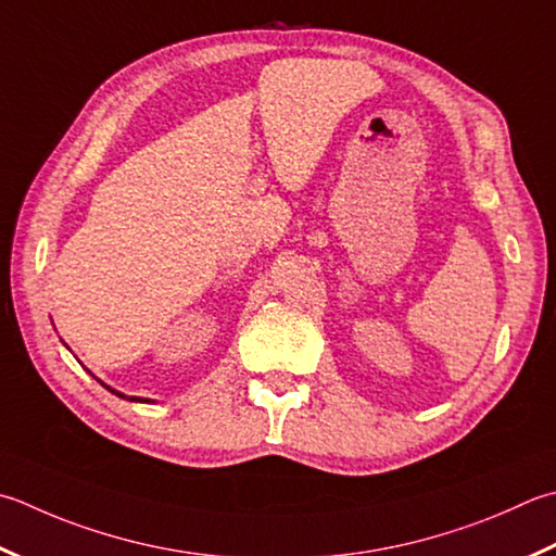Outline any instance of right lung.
Wrapping results in <instances>:
<instances>
[{"label":"right lung","mask_w":556,"mask_h":556,"mask_svg":"<svg viewBox=\"0 0 556 556\" xmlns=\"http://www.w3.org/2000/svg\"><path fill=\"white\" fill-rule=\"evenodd\" d=\"M105 390H111V393L113 395H117V397H123V400H129V402H149L147 397H129V395H123V393H117V390H113L111 386H105V383H101Z\"/></svg>","instance_id":"obj_1"}]
</instances>
